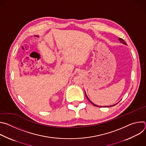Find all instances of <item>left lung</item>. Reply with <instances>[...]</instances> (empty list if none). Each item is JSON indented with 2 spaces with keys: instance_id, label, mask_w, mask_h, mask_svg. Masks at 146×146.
Returning <instances> with one entry per match:
<instances>
[{
  "instance_id": "1",
  "label": "left lung",
  "mask_w": 146,
  "mask_h": 146,
  "mask_svg": "<svg viewBox=\"0 0 146 146\" xmlns=\"http://www.w3.org/2000/svg\"><path fill=\"white\" fill-rule=\"evenodd\" d=\"M118 40H119V41H120V42L121 43H123V44H125V45H127V44H126V43L125 42V41L122 39V38H120V37H119L118 38ZM85 95H86V98L88 99V100L92 104V105H94V106H96V107H100V106H98V105H95V104L94 103H93L90 100V99L88 98V96H87V94H86V92H85ZM117 103H116V104H115V105H111V106H105V108H109V107H111V106H115V105H117ZM103 107H104V106H103Z\"/></svg>"
}]
</instances>
